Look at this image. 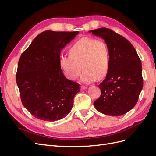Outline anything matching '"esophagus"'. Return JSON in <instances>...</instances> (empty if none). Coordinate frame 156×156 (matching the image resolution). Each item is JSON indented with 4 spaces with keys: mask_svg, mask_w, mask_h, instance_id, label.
<instances>
[{
    "mask_svg": "<svg viewBox=\"0 0 156 156\" xmlns=\"http://www.w3.org/2000/svg\"><path fill=\"white\" fill-rule=\"evenodd\" d=\"M80 88H81V90H83L87 89V87L85 86H81V87H80Z\"/></svg>",
    "mask_w": 156,
    "mask_h": 156,
    "instance_id": "34e87169",
    "label": "esophagus"
}]
</instances>
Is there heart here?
<instances>
[{
	"label": "heart",
	"mask_w": 156,
	"mask_h": 156,
	"mask_svg": "<svg viewBox=\"0 0 156 156\" xmlns=\"http://www.w3.org/2000/svg\"><path fill=\"white\" fill-rule=\"evenodd\" d=\"M61 68L68 79H76L84 69L81 77L83 83L104 78L111 65L110 51L103 40L84 37L77 40L69 49V55L61 56Z\"/></svg>",
	"instance_id": "heart-1"
}]
</instances>
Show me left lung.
<instances>
[{"label": "left lung", "instance_id": "left-lung-1", "mask_svg": "<svg viewBox=\"0 0 156 156\" xmlns=\"http://www.w3.org/2000/svg\"><path fill=\"white\" fill-rule=\"evenodd\" d=\"M89 32L105 40L111 56L109 70L99 84L101 96L94 105L103 114L123 115L135 107L143 87L140 59L130 42L113 30L100 28Z\"/></svg>", "mask_w": 156, "mask_h": 156}]
</instances>
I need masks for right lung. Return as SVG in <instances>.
<instances>
[{
  "label": "right lung",
  "mask_w": 156,
  "mask_h": 156,
  "mask_svg": "<svg viewBox=\"0 0 156 156\" xmlns=\"http://www.w3.org/2000/svg\"><path fill=\"white\" fill-rule=\"evenodd\" d=\"M78 34L44 31L20 56L16 77L21 102L36 119L56 121L72 110L79 84L64 76L59 60L61 50Z\"/></svg>",
  "instance_id": "obj_1"
}]
</instances>
